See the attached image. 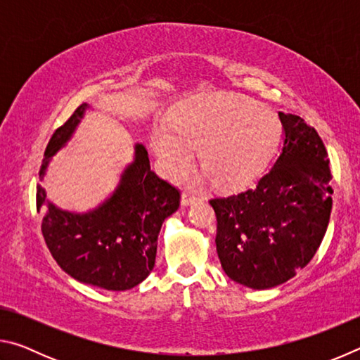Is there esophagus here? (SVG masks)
I'll use <instances>...</instances> for the list:
<instances>
[{"label":"esophagus","instance_id":"1","mask_svg":"<svg viewBox=\"0 0 360 360\" xmlns=\"http://www.w3.org/2000/svg\"><path fill=\"white\" fill-rule=\"evenodd\" d=\"M200 200V195L197 193V192H193V191H184L182 192V205L184 206H188V205H193L195 202H198Z\"/></svg>","mask_w":360,"mask_h":360}]
</instances>
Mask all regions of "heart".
<instances>
[{
	"mask_svg": "<svg viewBox=\"0 0 360 360\" xmlns=\"http://www.w3.org/2000/svg\"><path fill=\"white\" fill-rule=\"evenodd\" d=\"M152 136V146L174 176L192 167V150H202V169L221 186L257 176L281 135V122L270 106L249 96L217 92L182 105L169 124Z\"/></svg>",
	"mask_w": 360,
	"mask_h": 360,
	"instance_id": "heart-1",
	"label": "heart"
}]
</instances>
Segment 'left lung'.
I'll use <instances>...</instances> for the list:
<instances>
[{
    "mask_svg": "<svg viewBox=\"0 0 360 360\" xmlns=\"http://www.w3.org/2000/svg\"><path fill=\"white\" fill-rule=\"evenodd\" d=\"M283 149L252 187L210 200L225 275L251 289L289 281L314 257L332 211L328 155L300 115L278 112Z\"/></svg>",
    "mask_w": 360,
    "mask_h": 360,
    "instance_id": "8db88e82",
    "label": "left lung"
}]
</instances>
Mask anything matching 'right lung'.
<instances>
[{"label": "right lung", "mask_w": 360, "mask_h": 360, "mask_svg": "<svg viewBox=\"0 0 360 360\" xmlns=\"http://www.w3.org/2000/svg\"><path fill=\"white\" fill-rule=\"evenodd\" d=\"M89 105L53 133L39 179L49 162L70 141ZM181 193L150 169L148 150L135 144V158L120 174L111 197L89 212L58 208L38 186L36 208H44L42 236L63 271L77 281L106 290H127L143 283L155 265L157 238L162 224L179 208Z\"/></svg>", "instance_id": "obj_1"}]
</instances>
